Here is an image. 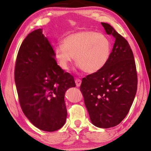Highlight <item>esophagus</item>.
Segmentation results:
<instances>
[{"label": "esophagus", "mask_w": 151, "mask_h": 151, "mask_svg": "<svg viewBox=\"0 0 151 151\" xmlns=\"http://www.w3.org/2000/svg\"><path fill=\"white\" fill-rule=\"evenodd\" d=\"M75 83H76V86H77V87H80V86H81V85L82 81L80 79L76 78L75 80Z\"/></svg>", "instance_id": "1"}]
</instances>
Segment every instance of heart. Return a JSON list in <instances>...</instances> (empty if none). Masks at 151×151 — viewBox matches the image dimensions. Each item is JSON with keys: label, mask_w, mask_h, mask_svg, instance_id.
<instances>
[{"label": "heart", "mask_w": 151, "mask_h": 151, "mask_svg": "<svg viewBox=\"0 0 151 151\" xmlns=\"http://www.w3.org/2000/svg\"><path fill=\"white\" fill-rule=\"evenodd\" d=\"M111 42L104 34L93 31L70 34L62 40V45L54 48V56L59 66L67 70L75 56L76 67L88 74L102 69L108 62Z\"/></svg>", "instance_id": "b5f03b06"}]
</instances>
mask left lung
<instances>
[{"mask_svg":"<svg viewBox=\"0 0 151 151\" xmlns=\"http://www.w3.org/2000/svg\"><path fill=\"white\" fill-rule=\"evenodd\" d=\"M115 43L105 66L83 78L81 90L93 124L108 129L119 124L129 113L137 91V78L132 50L111 25L101 22Z\"/></svg>","mask_w":151,"mask_h":151,"instance_id":"left-lung-1","label":"left lung"}]
</instances>
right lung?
<instances>
[{
    "instance_id": "add662e5",
    "label": "right lung",
    "mask_w": 151,
    "mask_h": 151,
    "mask_svg": "<svg viewBox=\"0 0 151 151\" xmlns=\"http://www.w3.org/2000/svg\"><path fill=\"white\" fill-rule=\"evenodd\" d=\"M15 82L22 110L35 127L54 132L65 124V94L76 84L73 76L57 64L41 28L28 34L19 48Z\"/></svg>"
}]
</instances>
